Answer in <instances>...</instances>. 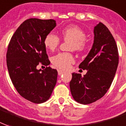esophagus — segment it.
I'll return each instance as SVG.
<instances>
[{
	"label": "esophagus",
	"instance_id": "esophagus-1",
	"mask_svg": "<svg viewBox=\"0 0 126 126\" xmlns=\"http://www.w3.org/2000/svg\"><path fill=\"white\" fill-rule=\"evenodd\" d=\"M58 75H62L64 73V72L62 71H61V70H58Z\"/></svg>",
	"mask_w": 126,
	"mask_h": 126
}]
</instances>
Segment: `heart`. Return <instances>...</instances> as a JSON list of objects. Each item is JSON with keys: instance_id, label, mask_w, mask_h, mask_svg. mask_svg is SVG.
<instances>
[{"instance_id": "obj_1", "label": "heart", "mask_w": 126, "mask_h": 126, "mask_svg": "<svg viewBox=\"0 0 126 126\" xmlns=\"http://www.w3.org/2000/svg\"><path fill=\"white\" fill-rule=\"evenodd\" d=\"M61 36L63 40L70 41L69 49L75 51H84L87 46L86 33L83 29L76 25L67 26L61 31ZM60 38L53 33H49L45 36L44 45L50 51H54L60 44ZM75 59L71 53L62 52L54 55L51 59L52 64L55 67L62 70L68 69L74 63Z\"/></svg>"}]
</instances>
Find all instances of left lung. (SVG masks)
I'll list each match as a JSON object with an SVG mask.
<instances>
[{"instance_id": "obj_1", "label": "left lung", "mask_w": 126, "mask_h": 126, "mask_svg": "<svg viewBox=\"0 0 126 126\" xmlns=\"http://www.w3.org/2000/svg\"><path fill=\"white\" fill-rule=\"evenodd\" d=\"M93 47L79 68L87 70L83 77L72 74L70 89L75 101L89 104L101 99L110 88L119 64L116 42L107 27L99 22L94 29Z\"/></svg>"}]
</instances>
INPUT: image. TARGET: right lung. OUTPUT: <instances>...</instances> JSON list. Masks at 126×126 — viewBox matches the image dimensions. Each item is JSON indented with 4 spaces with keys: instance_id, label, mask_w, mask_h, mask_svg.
I'll list each match as a JSON object with an SVG mask.
<instances>
[{
    "instance_id": "obj_1",
    "label": "right lung",
    "mask_w": 126,
    "mask_h": 126,
    "mask_svg": "<svg viewBox=\"0 0 126 126\" xmlns=\"http://www.w3.org/2000/svg\"><path fill=\"white\" fill-rule=\"evenodd\" d=\"M55 26L53 19L29 18L20 25L9 43L6 58L11 80L22 97L35 104L47 101L57 82L56 69H37L40 63L50 64L44 39Z\"/></svg>"
}]
</instances>
